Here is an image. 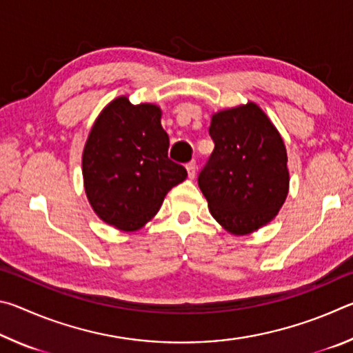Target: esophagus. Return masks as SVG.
<instances>
[{"label": "esophagus", "mask_w": 353, "mask_h": 353, "mask_svg": "<svg viewBox=\"0 0 353 353\" xmlns=\"http://www.w3.org/2000/svg\"><path fill=\"white\" fill-rule=\"evenodd\" d=\"M187 171H188V177L194 179V176H196V162H194V160H191V162L187 163Z\"/></svg>", "instance_id": "obj_1"}]
</instances>
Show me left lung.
I'll list each match as a JSON object with an SVG mask.
<instances>
[{
	"label": "left lung",
	"instance_id": "left-lung-1",
	"mask_svg": "<svg viewBox=\"0 0 353 353\" xmlns=\"http://www.w3.org/2000/svg\"><path fill=\"white\" fill-rule=\"evenodd\" d=\"M208 134L214 149L198 177L208 210L230 234H252L276 218L288 194L285 143L254 103L214 113Z\"/></svg>",
	"mask_w": 353,
	"mask_h": 353
}]
</instances>
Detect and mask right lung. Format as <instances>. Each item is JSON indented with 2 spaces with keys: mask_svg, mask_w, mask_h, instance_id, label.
Returning <instances> with one entry per match:
<instances>
[{
  "mask_svg": "<svg viewBox=\"0 0 353 353\" xmlns=\"http://www.w3.org/2000/svg\"><path fill=\"white\" fill-rule=\"evenodd\" d=\"M155 104L113 99L94 121L82 154L87 199L104 223L139 230L155 216L187 170L168 157L170 139Z\"/></svg>",
  "mask_w": 353,
  "mask_h": 353,
  "instance_id": "add662e5",
  "label": "right lung"
}]
</instances>
